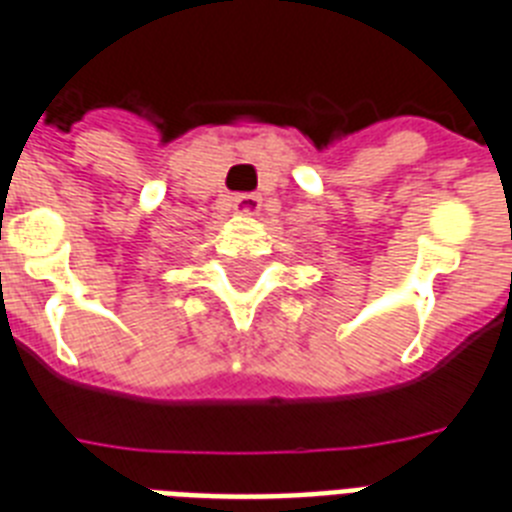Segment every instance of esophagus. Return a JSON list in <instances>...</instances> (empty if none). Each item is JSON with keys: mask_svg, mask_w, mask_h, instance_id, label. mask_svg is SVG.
<instances>
[{"mask_svg": "<svg viewBox=\"0 0 512 512\" xmlns=\"http://www.w3.org/2000/svg\"><path fill=\"white\" fill-rule=\"evenodd\" d=\"M234 207L239 215H257L260 213V197L257 194H242V197H236Z\"/></svg>", "mask_w": 512, "mask_h": 512, "instance_id": "obj_1", "label": "esophagus"}]
</instances>
